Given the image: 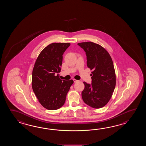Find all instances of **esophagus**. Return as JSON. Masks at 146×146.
Returning <instances> with one entry per match:
<instances>
[{"instance_id":"obj_1","label":"esophagus","mask_w":146,"mask_h":146,"mask_svg":"<svg viewBox=\"0 0 146 146\" xmlns=\"http://www.w3.org/2000/svg\"><path fill=\"white\" fill-rule=\"evenodd\" d=\"M73 81H74V83L75 82H78L79 81L78 80H76V79H73Z\"/></svg>"}]
</instances>
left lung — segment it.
<instances>
[{
    "instance_id": "left-lung-1",
    "label": "left lung",
    "mask_w": 146,
    "mask_h": 146,
    "mask_svg": "<svg viewBox=\"0 0 146 146\" xmlns=\"http://www.w3.org/2000/svg\"><path fill=\"white\" fill-rule=\"evenodd\" d=\"M86 52L87 66L93 70L91 84L84 82L82 98L88 106L99 109L112 97L116 85V76L111 57L106 50L91 42L78 43Z\"/></svg>"
}]
</instances>
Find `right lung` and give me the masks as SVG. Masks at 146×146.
I'll return each instance as SVG.
<instances>
[{
    "label": "right lung",
    "instance_id": "add662e5",
    "mask_svg": "<svg viewBox=\"0 0 146 146\" xmlns=\"http://www.w3.org/2000/svg\"><path fill=\"white\" fill-rule=\"evenodd\" d=\"M68 43H54L44 48L37 57L32 72V87L40 104L49 110L64 106L74 81L61 80L62 55L70 46Z\"/></svg>",
    "mask_w": 146,
    "mask_h": 146
}]
</instances>
